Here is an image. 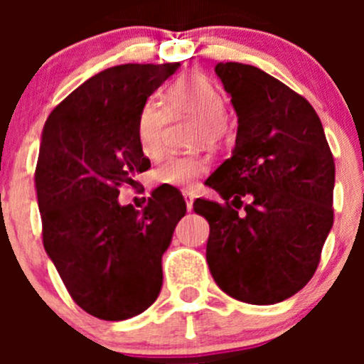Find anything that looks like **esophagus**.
Listing matches in <instances>:
<instances>
[{"label": "esophagus", "instance_id": "obj_1", "mask_svg": "<svg viewBox=\"0 0 364 364\" xmlns=\"http://www.w3.org/2000/svg\"><path fill=\"white\" fill-rule=\"evenodd\" d=\"M183 197H185V203H186V209H188V211H192L193 209V197L190 196L188 192H185L183 193Z\"/></svg>", "mask_w": 364, "mask_h": 364}]
</instances>
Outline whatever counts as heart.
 <instances>
[{"label":"heart","mask_w":364,"mask_h":364,"mask_svg":"<svg viewBox=\"0 0 364 364\" xmlns=\"http://www.w3.org/2000/svg\"><path fill=\"white\" fill-rule=\"evenodd\" d=\"M225 112L223 93L211 80L200 75L183 77L168 87L167 107L155 98L142 104L135 127L139 148L149 159H159L164 153L165 132L171 119L186 116L200 119L199 142H218L225 135ZM208 171L209 164L204 156H171L156 168L155 179L160 185L193 190Z\"/></svg>","instance_id":"obj_1"}]
</instances>
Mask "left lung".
<instances>
[{"label": "left lung", "instance_id": "1", "mask_svg": "<svg viewBox=\"0 0 364 364\" xmlns=\"http://www.w3.org/2000/svg\"><path fill=\"white\" fill-rule=\"evenodd\" d=\"M215 72L237 114V135L232 156L208 179L225 204L193 203L209 223L205 259L234 299L280 303L318 266L333 227L335 160L306 98L252 65L218 63Z\"/></svg>", "mask_w": 364, "mask_h": 364}]
</instances>
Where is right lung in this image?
Here are the masks:
<instances>
[{"label":"right lung","mask_w":364,"mask_h":364,"mask_svg":"<svg viewBox=\"0 0 364 364\" xmlns=\"http://www.w3.org/2000/svg\"><path fill=\"white\" fill-rule=\"evenodd\" d=\"M179 63L117 65L80 84L50 112L35 171L42 240L72 299L90 315L124 321L160 294L161 255L185 216L176 188L141 213L119 205L121 185L151 167L137 114Z\"/></svg>","instance_id":"right-lung-1"}]
</instances>
